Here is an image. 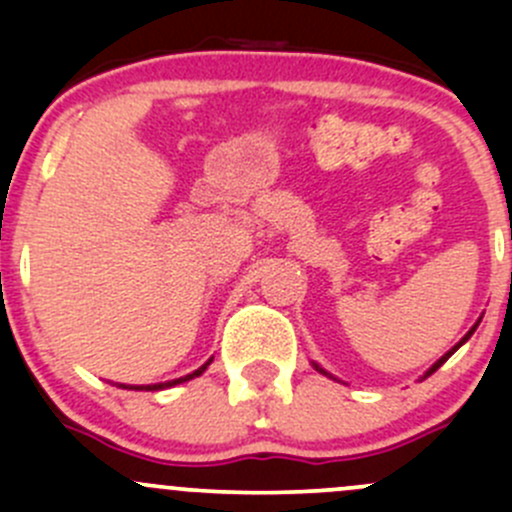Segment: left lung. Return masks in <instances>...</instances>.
I'll return each instance as SVG.
<instances>
[{"label": "left lung", "mask_w": 512, "mask_h": 512, "mask_svg": "<svg viewBox=\"0 0 512 512\" xmlns=\"http://www.w3.org/2000/svg\"><path fill=\"white\" fill-rule=\"evenodd\" d=\"M473 332H476V327H473V329H471V332H468V334H466V337H463V342H468V337H471V334H473ZM463 342H461V344H463ZM461 344H458V347H461ZM458 347H453V349H451V352H448L446 356H441V359H438V361H436V364H433V366H431V371H428V374H426V376H431V374H433V371H436V369H438V366H441V364H443V361H446V359H448V356H451L453 352H456V349H458ZM319 371H322V369H319Z\"/></svg>", "instance_id": "obj_1"}]
</instances>
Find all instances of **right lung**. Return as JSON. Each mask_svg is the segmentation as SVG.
Masks as SVG:
<instances>
[{
  "instance_id": "1",
  "label": "right lung",
  "mask_w": 512,
  "mask_h": 512,
  "mask_svg": "<svg viewBox=\"0 0 512 512\" xmlns=\"http://www.w3.org/2000/svg\"><path fill=\"white\" fill-rule=\"evenodd\" d=\"M210 361H213V359H210ZM210 361H208V364H210ZM208 364H203V366H200V369H198V371H193V374L183 376V379H175V381H168V384H156V386H146V389H165V386H173V384H180V381H188V379H195V376H200V374H203V371H205V369H208ZM138 389H143V386H138Z\"/></svg>"
}]
</instances>
